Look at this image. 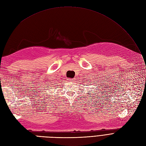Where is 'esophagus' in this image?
Segmentation results:
<instances>
[{"label": "esophagus", "instance_id": "1", "mask_svg": "<svg viewBox=\"0 0 146 146\" xmlns=\"http://www.w3.org/2000/svg\"><path fill=\"white\" fill-rule=\"evenodd\" d=\"M68 80H69V82H75L74 78H69Z\"/></svg>", "mask_w": 146, "mask_h": 146}]
</instances>
